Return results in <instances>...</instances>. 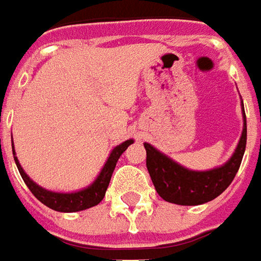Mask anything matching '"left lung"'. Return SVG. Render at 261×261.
<instances>
[{
	"mask_svg": "<svg viewBox=\"0 0 261 261\" xmlns=\"http://www.w3.org/2000/svg\"><path fill=\"white\" fill-rule=\"evenodd\" d=\"M243 104V102H242ZM243 133L231 159L221 167L208 171H193L177 164L166 154L155 150L153 145L144 143L147 151V170L150 173L155 190L163 200L180 205H197L219 197L231 184L242 164L246 141L247 125L243 107Z\"/></svg>",
	"mask_w": 261,
	"mask_h": 261,
	"instance_id": "1",
	"label": "left lung"
}]
</instances>
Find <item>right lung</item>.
I'll use <instances>...</instances> for the list:
<instances>
[{
    "instance_id": "add662e5",
    "label": "right lung",
    "mask_w": 261,
    "mask_h": 261,
    "mask_svg": "<svg viewBox=\"0 0 261 261\" xmlns=\"http://www.w3.org/2000/svg\"><path fill=\"white\" fill-rule=\"evenodd\" d=\"M130 144H133V140H127V141H124L120 145H117L116 148L111 151V154H110L108 160L106 161V164H104V167L101 170L98 177L95 178V181L91 186H88L87 189H84V190L75 191V193H56V191L45 190V189L40 187L38 184H35L25 174V171L19 166L18 159L15 157V151L14 150H12V154H14V160H15V164L18 167L19 174H21L22 180L27 184V187L30 189V191L33 193L35 197L41 201L42 204H45L49 208L56 210V212L74 213L94 207V205L98 204L101 200L104 198L108 184H110V180H111V175H113V171L116 168L117 161H118L120 155L127 150V147ZM12 148H14V145H12Z\"/></svg>"
}]
</instances>
